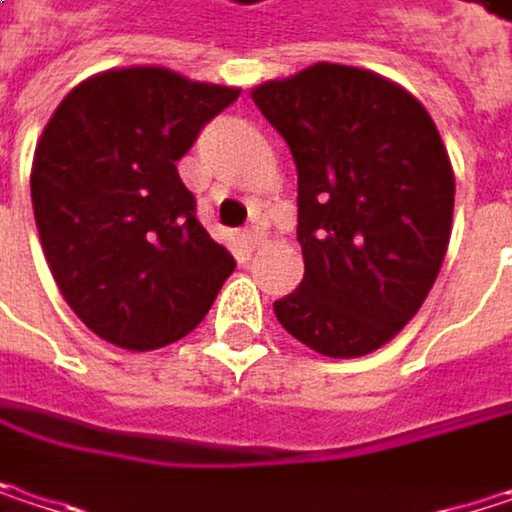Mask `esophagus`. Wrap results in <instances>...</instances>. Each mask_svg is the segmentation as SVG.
Listing matches in <instances>:
<instances>
[{
	"label": "esophagus",
	"mask_w": 512,
	"mask_h": 512,
	"mask_svg": "<svg viewBox=\"0 0 512 512\" xmlns=\"http://www.w3.org/2000/svg\"><path fill=\"white\" fill-rule=\"evenodd\" d=\"M240 240H243L246 249H257V246H260V231H257V228H249V231L240 234Z\"/></svg>",
	"instance_id": "esophagus-1"
}]
</instances>
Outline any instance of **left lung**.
I'll use <instances>...</instances> for the list:
<instances>
[{
    "label": "left lung",
    "mask_w": 512,
    "mask_h": 512,
    "mask_svg": "<svg viewBox=\"0 0 512 512\" xmlns=\"http://www.w3.org/2000/svg\"><path fill=\"white\" fill-rule=\"evenodd\" d=\"M299 174L305 275L272 311L305 347L367 356L424 305L451 240L454 171L427 109L358 67L314 64L252 91Z\"/></svg>",
    "instance_id": "8db88e82"
}]
</instances>
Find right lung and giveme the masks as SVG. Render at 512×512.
<instances>
[{
  "mask_svg": "<svg viewBox=\"0 0 512 512\" xmlns=\"http://www.w3.org/2000/svg\"><path fill=\"white\" fill-rule=\"evenodd\" d=\"M237 97L124 67L85 79L52 112L32 162L35 225L61 296L103 341L145 353L186 338L234 272L177 159Z\"/></svg>",
  "mask_w": 512,
  "mask_h": 512,
  "instance_id": "right-lung-1",
  "label": "right lung"
}]
</instances>
